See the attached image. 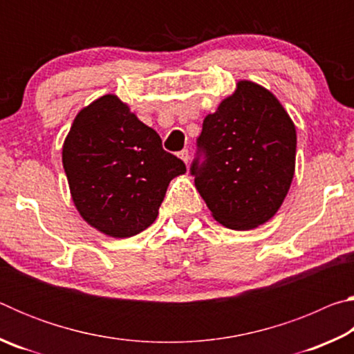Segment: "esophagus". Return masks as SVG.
<instances>
[{
	"instance_id": "obj_1",
	"label": "esophagus",
	"mask_w": 354,
	"mask_h": 354,
	"mask_svg": "<svg viewBox=\"0 0 354 354\" xmlns=\"http://www.w3.org/2000/svg\"><path fill=\"white\" fill-rule=\"evenodd\" d=\"M179 158H181L185 164L189 162L190 159V154H189V149H183V151H179Z\"/></svg>"
}]
</instances>
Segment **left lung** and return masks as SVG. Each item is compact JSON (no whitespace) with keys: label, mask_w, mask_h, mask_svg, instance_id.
I'll return each instance as SVG.
<instances>
[{"label":"left lung","mask_w":354,"mask_h":354,"mask_svg":"<svg viewBox=\"0 0 354 354\" xmlns=\"http://www.w3.org/2000/svg\"><path fill=\"white\" fill-rule=\"evenodd\" d=\"M295 151L289 113L267 88L241 81L203 122L190 175L218 223L251 230L283 205L295 171Z\"/></svg>","instance_id":"8db88e82"}]
</instances>
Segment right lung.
Segmentation results:
<instances>
[{"mask_svg": "<svg viewBox=\"0 0 354 354\" xmlns=\"http://www.w3.org/2000/svg\"><path fill=\"white\" fill-rule=\"evenodd\" d=\"M62 164L82 218L118 239L147 230L171 179L185 173L183 160L165 151L159 134L115 95H104L77 113Z\"/></svg>", "mask_w": 354, "mask_h": 354, "instance_id": "right-lung-1", "label": "right lung"}]
</instances>
